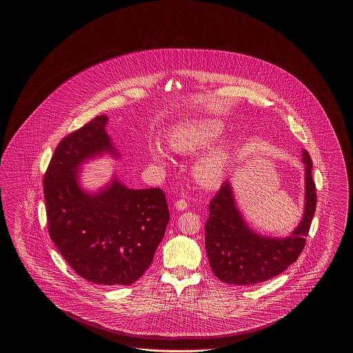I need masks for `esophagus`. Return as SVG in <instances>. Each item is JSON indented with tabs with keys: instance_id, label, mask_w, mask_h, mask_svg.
<instances>
[{
	"instance_id": "1",
	"label": "esophagus",
	"mask_w": 353,
	"mask_h": 353,
	"mask_svg": "<svg viewBox=\"0 0 353 353\" xmlns=\"http://www.w3.org/2000/svg\"><path fill=\"white\" fill-rule=\"evenodd\" d=\"M174 206H176V209H177V210H186V209H188V202L181 199V200L176 201Z\"/></svg>"
}]
</instances>
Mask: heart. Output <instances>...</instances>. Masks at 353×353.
Instances as JSON below:
<instances>
[{"label":"heart","mask_w":353,"mask_h":353,"mask_svg":"<svg viewBox=\"0 0 353 353\" xmlns=\"http://www.w3.org/2000/svg\"><path fill=\"white\" fill-rule=\"evenodd\" d=\"M225 125L217 120H206L176 127L168 136L169 145L174 151L192 152L209 147L225 134ZM154 161L163 163L167 159L165 150L153 143L150 148ZM232 164V150L219 148L208 152L194 164V176L203 185H217L228 176Z\"/></svg>","instance_id":"b5f03b06"}]
</instances>
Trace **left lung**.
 I'll return each instance as SVG.
<instances>
[{
  "mask_svg": "<svg viewBox=\"0 0 353 353\" xmlns=\"http://www.w3.org/2000/svg\"><path fill=\"white\" fill-rule=\"evenodd\" d=\"M304 213L298 228L285 238L256 234L235 205L230 181L221 185L209 203L205 223V248L214 275L223 283L256 285L283 272L294 263L305 245V236L316 209V188L312 180V161L303 150Z\"/></svg>",
  "mask_w": 353,
  "mask_h": 353,
  "instance_id": "1",
  "label": "left lung"
}]
</instances>
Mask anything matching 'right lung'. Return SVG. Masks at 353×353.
<instances>
[{"mask_svg": "<svg viewBox=\"0 0 353 353\" xmlns=\"http://www.w3.org/2000/svg\"><path fill=\"white\" fill-rule=\"evenodd\" d=\"M99 115L58 144L43 177L49 234L78 275L95 285H128L151 266L169 222L159 188L130 189L117 177L95 193L78 181L82 164L119 157Z\"/></svg>", "mask_w": 353, "mask_h": 353, "instance_id": "obj_1", "label": "right lung"}]
</instances>
